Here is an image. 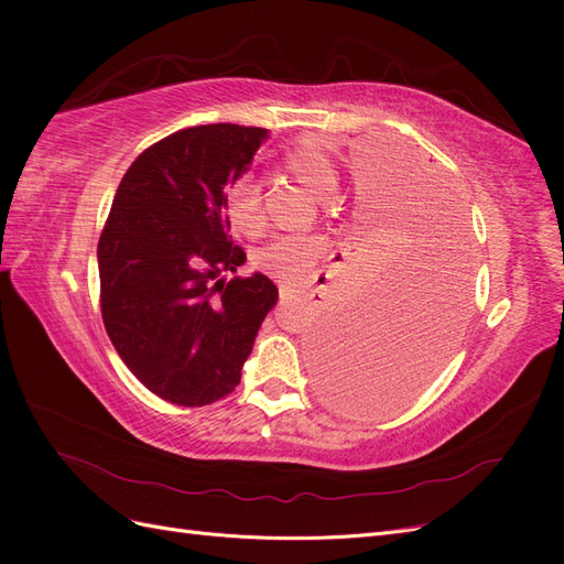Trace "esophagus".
Wrapping results in <instances>:
<instances>
[{"mask_svg": "<svg viewBox=\"0 0 564 564\" xmlns=\"http://www.w3.org/2000/svg\"><path fill=\"white\" fill-rule=\"evenodd\" d=\"M280 296H282V301H286V299H296V296H305V299H311L313 301V292H301V289H296V286H292V284H280Z\"/></svg>", "mask_w": 564, "mask_h": 564, "instance_id": "1", "label": "esophagus"}]
</instances>
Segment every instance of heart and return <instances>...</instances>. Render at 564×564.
<instances>
[{"mask_svg":"<svg viewBox=\"0 0 564 564\" xmlns=\"http://www.w3.org/2000/svg\"><path fill=\"white\" fill-rule=\"evenodd\" d=\"M282 166L319 197H332L338 191V172L327 150L317 143H303L282 160ZM226 216L230 226L249 237L261 235L265 228L263 185L245 174L226 193ZM324 251V237L319 235H278L259 249L256 263L275 272L282 280H301Z\"/></svg>","mask_w":564,"mask_h":564,"instance_id":"heart-1","label":"heart"}]
</instances>
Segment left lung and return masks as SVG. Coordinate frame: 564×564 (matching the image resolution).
Here are the masks:
<instances>
[{"mask_svg":"<svg viewBox=\"0 0 564 564\" xmlns=\"http://www.w3.org/2000/svg\"><path fill=\"white\" fill-rule=\"evenodd\" d=\"M388 207L395 226L313 338L324 395L357 414L402 406L445 365L470 296V240L447 176L404 164Z\"/></svg>","mask_w":564,"mask_h":564,"instance_id":"8db88e82","label":"left lung"}]
</instances>
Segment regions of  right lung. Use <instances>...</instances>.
<instances>
[{"instance_id": "obj_1", "label": "right lung", "mask_w": 564, "mask_h": 564, "mask_svg": "<svg viewBox=\"0 0 564 564\" xmlns=\"http://www.w3.org/2000/svg\"><path fill=\"white\" fill-rule=\"evenodd\" d=\"M261 127L202 124L145 148L119 183L98 240L100 315L115 350L158 398L212 404L242 379L278 286L228 235V183L251 164Z\"/></svg>"}]
</instances>
